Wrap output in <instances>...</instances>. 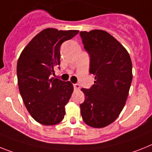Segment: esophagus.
I'll use <instances>...</instances> for the list:
<instances>
[{"mask_svg": "<svg viewBox=\"0 0 152 152\" xmlns=\"http://www.w3.org/2000/svg\"><path fill=\"white\" fill-rule=\"evenodd\" d=\"M73 87H74V89H75V90H80V84H78V83L73 84Z\"/></svg>", "mask_w": 152, "mask_h": 152, "instance_id": "obj_1", "label": "esophagus"}]
</instances>
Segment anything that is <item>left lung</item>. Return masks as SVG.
Returning a JSON list of instances; mask_svg holds the SVG:
<instances>
[{
	"label": "left lung",
	"mask_w": 152,
	"mask_h": 152,
	"mask_svg": "<svg viewBox=\"0 0 152 152\" xmlns=\"http://www.w3.org/2000/svg\"><path fill=\"white\" fill-rule=\"evenodd\" d=\"M80 34L90 55V72L95 76L90 89H81L85 100L80 105V112L88 126L101 128L113 123L125 105L133 76L132 63L126 48L105 31Z\"/></svg>",
	"instance_id": "obj_1"
}]
</instances>
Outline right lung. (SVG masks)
<instances>
[{
    "instance_id": "1",
    "label": "right lung",
    "mask_w": 152,
    "mask_h": 152,
    "mask_svg": "<svg viewBox=\"0 0 152 152\" xmlns=\"http://www.w3.org/2000/svg\"><path fill=\"white\" fill-rule=\"evenodd\" d=\"M78 33L44 29L27 45L18 60V83L23 102L31 117L43 125H55L64 118L73 86L69 81L50 77L60 65L61 45Z\"/></svg>"
}]
</instances>
